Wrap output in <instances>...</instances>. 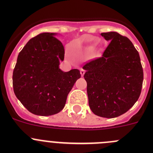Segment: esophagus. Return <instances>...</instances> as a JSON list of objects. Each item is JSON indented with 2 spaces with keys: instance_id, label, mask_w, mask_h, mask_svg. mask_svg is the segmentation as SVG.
Segmentation results:
<instances>
[{
  "instance_id": "obj_1",
  "label": "esophagus",
  "mask_w": 153,
  "mask_h": 153,
  "mask_svg": "<svg viewBox=\"0 0 153 153\" xmlns=\"http://www.w3.org/2000/svg\"><path fill=\"white\" fill-rule=\"evenodd\" d=\"M80 72H81V76H84V75L85 74V70H84V69H81V71H80Z\"/></svg>"
}]
</instances>
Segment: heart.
Wrapping results in <instances>:
<instances>
[{"mask_svg": "<svg viewBox=\"0 0 153 153\" xmlns=\"http://www.w3.org/2000/svg\"><path fill=\"white\" fill-rule=\"evenodd\" d=\"M86 38H86V37H84V38H81L80 39H78V41H76L75 42H74L73 44H72V49H74V47H75V46H82V45H84V44H86ZM69 49H67V55H69ZM73 53H74V55H75V56H76L77 52H74Z\"/></svg>", "mask_w": 153, "mask_h": 153, "instance_id": "heart-1", "label": "heart"}]
</instances>
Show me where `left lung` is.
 <instances>
[{
	"instance_id": "obj_1",
	"label": "left lung",
	"mask_w": 153,
	"mask_h": 153,
	"mask_svg": "<svg viewBox=\"0 0 153 153\" xmlns=\"http://www.w3.org/2000/svg\"><path fill=\"white\" fill-rule=\"evenodd\" d=\"M108 47L103 55L83 67L88 99L95 115L112 118L127 112L138 101L143 72L139 54L126 37L115 32L101 34Z\"/></svg>"
}]
</instances>
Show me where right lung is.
<instances>
[{
    "mask_svg": "<svg viewBox=\"0 0 153 153\" xmlns=\"http://www.w3.org/2000/svg\"><path fill=\"white\" fill-rule=\"evenodd\" d=\"M55 33L44 32L31 38L20 52L12 75L17 98L37 115L48 116L64 109L67 95L78 78L77 69L63 72L62 43Z\"/></svg>",
    "mask_w": 153,
    "mask_h": 153,
    "instance_id": "obj_1",
    "label": "right lung"
}]
</instances>
